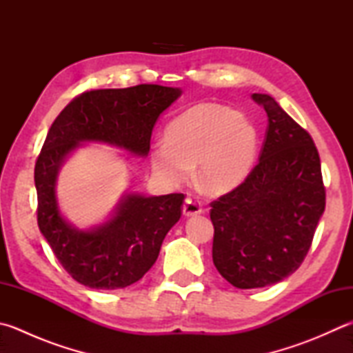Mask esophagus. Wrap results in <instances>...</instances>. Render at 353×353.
<instances>
[{
  "instance_id": "obj_1",
  "label": "esophagus",
  "mask_w": 353,
  "mask_h": 353,
  "mask_svg": "<svg viewBox=\"0 0 353 353\" xmlns=\"http://www.w3.org/2000/svg\"><path fill=\"white\" fill-rule=\"evenodd\" d=\"M203 212L201 203L196 201L195 198H185V201L183 204V214L185 216H194V215H199Z\"/></svg>"
}]
</instances>
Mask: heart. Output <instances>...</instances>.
I'll return each instance as SVG.
<instances>
[{
    "instance_id": "1",
    "label": "heart",
    "mask_w": 353,
    "mask_h": 353,
    "mask_svg": "<svg viewBox=\"0 0 353 353\" xmlns=\"http://www.w3.org/2000/svg\"><path fill=\"white\" fill-rule=\"evenodd\" d=\"M164 141L150 154L154 174L168 184H181L198 165V185L212 195L232 190L248 176L258 148L250 121L212 103L176 117L165 129Z\"/></svg>"
}]
</instances>
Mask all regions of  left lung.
<instances>
[{
    "mask_svg": "<svg viewBox=\"0 0 353 353\" xmlns=\"http://www.w3.org/2000/svg\"><path fill=\"white\" fill-rule=\"evenodd\" d=\"M252 99L269 121L259 161L241 184L210 203L212 258L238 289L265 288L294 274L325 208L321 161L309 132L272 97Z\"/></svg>",
    "mask_w": 353,
    "mask_h": 353,
    "instance_id": "obj_1",
    "label": "left lung"
}]
</instances>
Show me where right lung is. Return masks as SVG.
Wrapping results in <instances>:
<instances>
[{
  "label": "right lung",
  "instance_id": "1",
  "mask_svg": "<svg viewBox=\"0 0 353 353\" xmlns=\"http://www.w3.org/2000/svg\"><path fill=\"white\" fill-rule=\"evenodd\" d=\"M179 95V89L158 84L88 90L73 98L49 129L35 164L38 228L64 270L79 284L114 290L141 280L183 214L184 194L128 195L109 223L77 230L58 210L59 165L81 141L109 143L148 155L159 114Z\"/></svg>",
  "mask_w": 353,
  "mask_h": 353
}]
</instances>
